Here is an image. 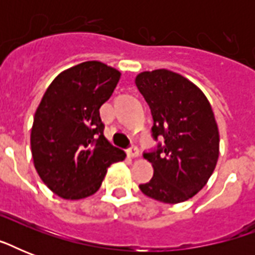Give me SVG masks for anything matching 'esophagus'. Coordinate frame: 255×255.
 I'll return each instance as SVG.
<instances>
[{"label": "esophagus", "instance_id": "obj_1", "mask_svg": "<svg viewBox=\"0 0 255 255\" xmlns=\"http://www.w3.org/2000/svg\"><path fill=\"white\" fill-rule=\"evenodd\" d=\"M127 155L129 159H135V157H137V156H139V149H137V147H136V145H132V147L127 151Z\"/></svg>", "mask_w": 255, "mask_h": 255}]
</instances>
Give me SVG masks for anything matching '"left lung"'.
<instances>
[{
	"instance_id": "obj_1",
	"label": "left lung",
	"mask_w": 255,
	"mask_h": 255,
	"mask_svg": "<svg viewBox=\"0 0 255 255\" xmlns=\"http://www.w3.org/2000/svg\"><path fill=\"white\" fill-rule=\"evenodd\" d=\"M135 83L151 108L153 139L164 137V145L144 153L153 177L140 190L165 204L186 201L206 185L217 164L220 133L212 106L197 86L169 70L140 73Z\"/></svg>"
}]
</instances>
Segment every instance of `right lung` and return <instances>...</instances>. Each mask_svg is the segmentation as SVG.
I'll return each mask as SVG.
<instances>
[{
	"instance_id": "1",
	"label": "right lung",
	"mask_w": 255,
	"mask_h": 255,
	"mask_svg": "<svg viewBox=\"0 0 255 255\" xmlns=\"http://www.w3.org/2000/svg\"><path fill=\"white\" fill-rule=\"evenodd\" d=\"M119 79L111 66L88 61L62 71L46 90L34 115L30 144L39 177L59 197L91 196L107 168L126 159L104 137L99 115Z\"/></svg>"
}]
</instances>
